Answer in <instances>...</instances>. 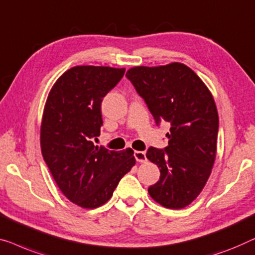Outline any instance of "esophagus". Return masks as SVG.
Instances as JSON below:
<instances>
[{
  "label": "esophagus",
  "instance_id": "esophagus-1",
  "mask_svg": "<svg viewBox=\"0 0 255 255\" xmlns=\"http://www.w3.org/2000/svg\"><path fill=\"white\" fill-rule=\"evenodd\" d=\"M134 157H135L136 161L140 162V163H145V162L147 161L145 152H140V150H135V152H134Z\"/></svg>",
  "mask_w": 255,
  "mask_h": 255
}]
</instances>
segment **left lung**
<instances>
[{
    "label": "left lung",
    "mask_w": 255,
    "mask_h": 255,
    "mask_svg": "<svg viewBox=\"0 0 255 255\" xmlns=\"http://www.w3.org/2000/svg\"><path fill=\"white\" fill-rule=\"evenodd\" d=\"M127 77L155 122L171 124L168 146L150 147L146 153L161 172L148 193L165 208L186 207L201 193L215 162L219 114L213 95L197 73L179 62L134 66Z\"/></svg>",
    "instance_id": "obj_1"
}]
</instances>
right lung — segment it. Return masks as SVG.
<instances>
[{
	"instance_id": "add662e5",
	"label": "right lung",
	"mask_w": 255,
	"mask_h": 255,
	"mask_svg": "<svg viewBox=\"0 0 255 255\" xmlns=\"http://www.w3.org/2000/svg\"><path fill=\"white\" fill-rule=\"evenodd\" d=\"M124 72L112 66H73L55 82L43 109L42 156L62 193L85 209L105 205L135 164L131 148L115 152L92 141L100 135L102 99Z\"/></svg>"
}]
</instances>
